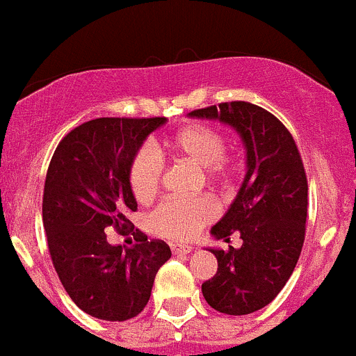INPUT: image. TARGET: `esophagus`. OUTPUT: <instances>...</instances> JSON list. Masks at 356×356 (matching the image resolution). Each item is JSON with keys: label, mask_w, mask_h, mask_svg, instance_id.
<instances>
[{"label": "esophagus", "mask_w": 356, "mask_h": 356, "mask_svg": "<svg viewBox=\"0 0 356 356\" xmlns=\"http://www.w3.org/2000/svg\"><path fill=\"white\" fill-rule=\"evenodd\" d=\"M171 251H173V254H188V252L193 251L192 245H185V244H173L171 245Z\"/></svg>", "instance_id": "obj_1"}]
</instances>
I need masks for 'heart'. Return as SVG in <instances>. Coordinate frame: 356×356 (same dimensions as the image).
<instances>
[{
    "label": "heart",
    "instance_id": "obj_1",
    "mask_svg": "<svg viewBox=\"0 0 356 356\" xmlns=\"http://www.w3.org/2000/svg\"><path fill=\"white\" fill-rule=\"evenodd\" d=\"M159 156L204 170L209 181H225L228 173L227 138L220 129L206 124H190L157 145ZM163 164L150 150H140L129 164V186L138 202H150L159 192ZM216 216V206L209 199L168 200L154 213V228L171 241H190L204 225Z\"/></svg>",
    "mask_w": 356,
    "mask_h": 356
}]
</instances>
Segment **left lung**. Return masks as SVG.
<instances>
[{"label": "left lung", "mask_w": 356, "mask_h": 356, "mask_svg": "<svg viewBox=\"0 0 356 356\" xmlns=\"http://www.w3.org/2000/svg\"><path fill=\"white\" fill-rule=\"evenodd\" d=\"M188 115L232 126L244 142V181L225 216L211 228L213 237L227 242L238 232L242 245L209 249L218 272L202 284V294L216 312L248 315L275 299L301 254L308 211L301 156L289 129L249 102H225Z\"/></svg>", "instance_id": "left-lung-1"}]
</instances>
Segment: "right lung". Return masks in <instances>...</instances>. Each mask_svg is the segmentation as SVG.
I'll list each match as a JSON object with an SVG mask.
<instances>
[{
  "instance_id": "1",
  "label": "right lung",
  "mask_w": 356,
  "mask_h": 356,
  "mask_svg": "<svg viewBox=\"0 0 356 356\" xmlns=\"http://www.w3.org/2000/svg\"><path fill=\"white\" fill-rule=\"evenodd\" d=\"M166 118H98L67 133L50 161L43 192L48 251L63 289L88 315L122 322L142 313L154 279L171 258L164 241H147L136 211L129 164ZM133 233L131 250L112 246L105 231Z\"/></svg>"
}]
</instances>
